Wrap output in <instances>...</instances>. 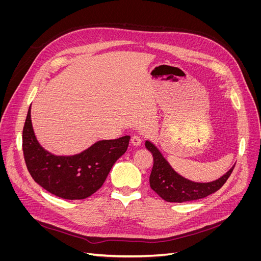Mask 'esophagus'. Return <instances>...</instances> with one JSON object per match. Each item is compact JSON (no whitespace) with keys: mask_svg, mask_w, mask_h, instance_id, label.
I'll return each instance as SVG.
<instances>
[{"mask_svg":"<svg viewBox=\"0 0 261 261\" xmlns=\"http://www.w3.org/2000/svg\"><path fill=\"white\" fill-rule=\"evenodd\" d=\"M130 143L134 146H139L141 144V138L138 135H134L130 138Z\"/></svg>","mask_w":261,"mask_h":261,"instance_id":"1","label":"esophagus"}]
</instances>
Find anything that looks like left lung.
Here are the masks:
<instances>
[{
	"mask_svg": "<svg viewBox=\"0 0 261 261\" xmlns=\"http://www.w3.org/2000/svg\"><path fill=\"white\" fill-rule=\"evenodd\" d=\"M145 145L153 155V167L149 177L150 187L168 202L197 200L216 193L225 184L235 167L233 165L222 177L217 180L210 183H196L177 174L153 144L147 140Z\"/></svg>",
	"mask_w": 261,
	"mask_h": 261,
	"instance_id": "8db88e82",
	"label": "left lung"
}]
</instances>
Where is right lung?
I'll return each instance as SVG.
<instances>
[{"instance_id": "right-lung-1", "label": "right lung", "mask_w": 261, "mask_h": 261, "mask_svg": "<svg viewBox=\"0 0 261 261\" xmlns=\"http://www.w3.org/2000/svg\"><path fill=\"white\" fill-rule=\"evenodd\" d=\"M129 139L124 136L100 140L78 154L54 155L39 145L29 108L22 129V151L36 183L63 199L78 200L88 198L103 185L113 164L127 150Z\"/></svg>"}]
</instances>
